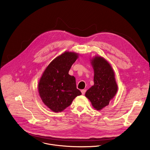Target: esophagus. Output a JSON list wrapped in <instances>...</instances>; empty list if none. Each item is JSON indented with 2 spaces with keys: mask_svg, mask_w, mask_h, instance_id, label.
<instances>
[{
  "mask_svg": "<svg viewBox=\"0 0 150 150\" xmlns=\"http://www.w3.org/2000/svg\"><path fill=\"white\" fill-rule=\"evenodd\" d=\"M81 92H82V94L83 95V94H85V92H86V90H85V89L82 90H81Z\"/></svg>",
  "mask_w": 150,
  "mask_h": 150,
  "instance_id": "1",
  "label": "esophagus"
}]
</instances>
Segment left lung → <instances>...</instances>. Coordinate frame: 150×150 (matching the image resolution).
Returning <instances> with one entry per match:
<instances>
[{
    "label": "left lung",
    "mask_w": 150,
    "mask_h": 150,
    "mask_svg": "<svg viewBox=\"0 0 150 150\" xmlns=\"http://www.w3.org/2000/svg\"><path fill=\"white\" fill-rule=\"evenodd\" d=\"M94 69V85L86 91L85 96L92 106L99 111L109 104L118 91L115 73L110 64L101 56L91 59Z\"/></svg>",
    "instance_id": "8db88e82"
}]
</instances>
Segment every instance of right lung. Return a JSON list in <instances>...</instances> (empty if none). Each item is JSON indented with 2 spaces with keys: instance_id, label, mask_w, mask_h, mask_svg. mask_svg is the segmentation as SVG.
Listing matches in <instances>:
<instances>
[{
  "instance_id": "obj_1",
  "label": "right lung",
  "mask_w": 150,
  "mask_h": 150,
  "mask_svg": "<svg viewBox=\"0 0 150 150\" xmlns=\"http://www.w3.org/2000/svg\"><path fill=\"white\" fill-rule=\"evenodd\" d=\"M78 58L76 53L65 52L48 65L39 81V96L53 112L62 111L76 96L82 94L76 88L75 78L68 74Z\"/></svg>"
}]
</instances>
